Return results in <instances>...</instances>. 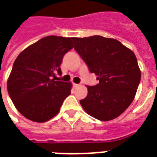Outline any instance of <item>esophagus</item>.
Segmentation results:
<instances>
[{
    "mask_svg": "<svg viewBox=\"0 0 157 157\" xmlns=\"http://www.w3.org/2000/svg\"><path fill=\"white\" fill-rule=\"evenodd\" d=\"M79 86H80L79 84H75V83H73V86H74V87H78Z\"/></svg>",
    "mask_w": 157,
    "mask_h": 157,
    "instance_id": "obj_1",
    "label": "esophagus"
}]
</instances>
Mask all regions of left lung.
Returning <instances> with one entry per match:
<instances>
[{
  "mask_svg": "<svg viewBox=\"0 0 157 157\" xmlns=\"http://www.w3.org/2000/svg\"><path fill=\"white\" fill-rule=\"evenodd\" d=\"M73 40L75 52L99 81L87 86V96L81 105L96 119L113 120L126 111L136 93L140 71L136 56L116 39L93 36Z\"/></svg>",
  "mask_w": 157,
  "mask_h": 157,
  "instance_id": "left-lung-1",
  "label": "left lung"
}]
</instances>
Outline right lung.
Segmentation results:
<instances>
[{
	"instance_id": "right-lung-1",
	"label": "right lung",
	"mask_w": 157,
	"mask_h": 157,
	"mask_svg": "<svg viewBox=\"0 0 157 157\" xmlns=\"http://www.w3.org/2000/svg\"><path fill=\"white\" fill-rule=\"evenodd\" d=\"M73 37L49 36L20 53L7 81L10 99L21 114L45 122L57 114L71 94V83L56 81L64 55L72 49Z\"/></svg>"
}]
</instances>
